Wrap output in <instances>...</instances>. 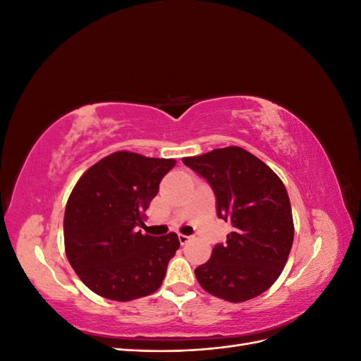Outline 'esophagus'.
<instances>
[{
  "label": "esophagus",
  "instance_id": "obj_1",
  "mask_svg": "<svg viewBox=\"0 0 361 361\" xmlns=\"http://www.w3.org/2000/svg\"><path fill=\"white\" fill-rule=\"evenodd\" d=\"M190 241V236H187V235H183V233H179V243L182 244V245H185Z\"/></svg>",
  "mask_w": 361,
  "mask_h": 361
}]
</instances>
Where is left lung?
<instances>
[{
  "label": "left lung",
  "mask_w": 361,
  "mask_h": 361,
  "mask_svg": "<svg viewBox=\"0 0 361 361\" xmlns=\"http://www.w3.org/2000/svg\"><path fill=\"white\" fill-rule=\"evenodd\" d=\"M212 187L216 214L233 227L226 244L195 268L200 286L216 298L243 302L268 290L285 268L293 218L285 183L264 161L238 146L182 158Z\"/></svg>",
  "instance_id": "1"
}]
</instances>
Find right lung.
Instances as JSON below:
<instances>
[{
  "instance_id": "1",
  "label": "right lung",
  "mask_w": 361,
  "mask_h": 361,
  "mask_svg": "<svg viewBox=\"0 0 361 361\" xmlns=\"http://www.w3.org/2000/svg\"><path fill=\"white\" fill-rule=\"evenodd\" d=\"M176 159L120 150L97 161L73 187L64 211V250L84 285L114 301H133L159 289L176 233H141L145 211Z\"/></svg>"
}]
</instances>
